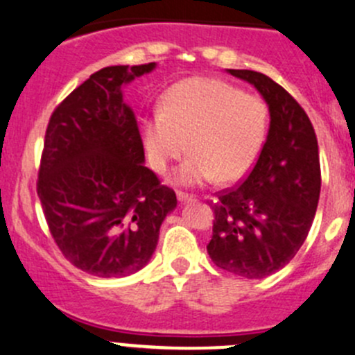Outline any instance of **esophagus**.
Segmentation results:
<instances>
[{
  "mask_svg": "<svg viewBox=\"0 0 355 355\" xmlns=\"http://www.w3.org/2000/svg\"><path fill=\"white\" fill-rule=\"evenodd\" d=\"M178 200L180 202H191L193 200V195L183 193V191H178Z\"/></svg>",
  "mask_w": 355,
  "mask_h": 355,
  "instance_id": "obj_1",
  "label": "esophagus"
}]
</instances>
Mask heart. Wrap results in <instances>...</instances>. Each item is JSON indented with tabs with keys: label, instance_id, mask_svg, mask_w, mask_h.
<instances>
[{
	"label": "heart",
	"instance_id": "1",
	"mask_svg": "<svg viewBox=\"0 0 355 355\" xmlns=\"http://www.w3.org/2000/svg\"><path fill=\"white\" fill-rule=\"evenodd\" d=\"M268 110L258 96L216 78H188L167 90L160 113L143 120L148 162L164 174L187 151L175 174L183 187L244 178L265 143Z\"/></svg>",
	"mask_w": 355,
	"mask_h": 355
}]
</instances>
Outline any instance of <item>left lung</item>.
<instances>
[{
	"mask_svg": "<svg viewBox=\"0 0 355 355\" xmlns=\"http://www.w3.org/2000/svg\"><path fill=\"white\" fill-rule=\"evenodd\" d=\"M228 73L261 94L270 129L248 178L212 202L207 252L226 272L263 279L284 268L309 235L320 193L319 146L309 116L288 90L258 71Z\"/></svg>",
	"mask_w": 355,
	"mask_h": 355,
	"instance_id": "8db88e82",
	"label": "left lung"
}]
</instances>
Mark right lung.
<instances>
[{
    "label": "right lung",
    "instance_id": "right-lung-1",
    "mask_svg": "<svg viewBox=\"0 0 355 355\" xmlns=\"http://www.w3.org/2000/svg\"><path fill=\"white\" fill-rule=\"evenodd\" d=\"M157 64L110 66L74 89L50 116L38 197L50 234L76 268L125 277L148 265L174 190L144 167V148L121 87Z\"/></svg>",
    "mask_w": 355,
    "mask_h": 355
}]
</instances>
